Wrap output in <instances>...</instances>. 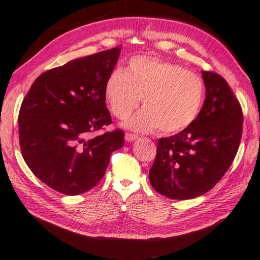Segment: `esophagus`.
Segmentation results:
<instances>
[{
  "label": "esophagus",
  "instance_id": "34e87169",
  "mask_svg": "<svg viewBox=\"0 0 260 260\" xmlns=\"http://www.w3.org/2000/svg\"><path fill=\"white\" fill-rule=\"evenodd\" d=\"M137 138V135H135V134H132V133H126L125 134V140L127 141V142H133V141H135Z\"/></svg>",
  "mask_w": 260,
  "mask_h": 260
}]
</instances>
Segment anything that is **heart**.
<instances>
[{
    "label": "heart",
    "instance_id": "heart-1",
    "mask_svg": "<svg viewBox=\"0 0 260 260\" xmlns=\"http://www.w3.org/2000/svg\"><path fill=\"white\" fill-rule=\"evenodd\" d=\"M105 96L114 116L127 118L140 106L144 110L127 122V127L174 134L197 118L205 99L203 78L183 66L156 57L135 56L126 70L112 72Z\"/></svg>",
    "mask_w": 260,
    "mask_h": 260
}]
</instances>
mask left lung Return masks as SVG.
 <instances>
[{
	"label": "left lung",
	"mask_w": 260,
	"mask_h": 260,
	"mask_svg": "<svg viewBox=\"0 0 260 260\" xmlns=\"http://www.w3.org/2000/svg\"><path fill=\"white\" fill-rule=\"evenodd\" d=\"M204 105L194 123L159 138L149 170L153 188L171 199H190L210 190L231 167L243 134V111L224 77L204 71Z\"/></svg>",
	"instance_id": "1"
}]
</instances>
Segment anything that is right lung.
Returning a JSON list of instances; mask_svg holds the SVG:
<instances>
[{
    "mask_svg": "<svg viewBox=\"0 0 260 260\" xmlns=\"http://www.w3.org/2000/svg\"><path fill=\"white\" fill-rule=\"evenodd\" d=\"M119 53L114 47L46 71L22 102L23 158L36 177L64 195H80L98 185L111 154L124 145L118 128L93 136L112 124L105 83Z\"/></svg>",
    "mask_w": 260,
    "mask_h": 260,
    "instance_id": "right-lung-1",
    "label": "right lung"
}]
</instances>
